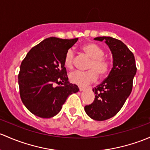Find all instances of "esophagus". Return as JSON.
<instances>
[{"mask_svg": "<svg viewBox=\"0 0 150 150\" xmlns=\"http://www.w3.org/2000/svg\"><path fill=\"white\" fill-rule=\"evenodd\" d=\"M79 89L80 91H83L86 89V87H79Z\"/></svg>", "mask_w": 150, "mask_h": 150, "instance_id": "34e87169", "label": "esophagus"}]
</instances>
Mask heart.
I'll list each match as a JSON object with an SVG mask.
<instances>
[{"label": "heart", "instance_id": "b5f03b06", "mask_svg": "<svg viewBox=\"0 0 150 150\" xmlns=\"http://www.w3.org/2000/svg\"><path fill=\"white\" fill-rule=\"evenodd\" d=\"M82 50L91 58L88 65L89 70L86 72L74 71L69 75L72 83L78 86H86L93 83L97 80L98 73L100 76H105L109 71L110 62L104 57V50L94 43H87L82 47ZM64 64L67 68L71 69L74 65V52L72 49L67 50L64 55Z\"/></svg>", "mask_w": 150, "mask_h": 150}]
</instances>
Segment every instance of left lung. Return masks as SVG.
<instances>
[{
  "instance_id": "left-lung-1",
  "label": "left lung",
  "mask_w": 150,
  "mask_h": 150,
  "mask_svg": "<svg viewBox=\"0 0 150 150\" xmlns=\"http://www.w3.org/2000/svg\"><path fill=\"white\" fill-rule=\"evenodd\" d=\"M94 39L105 41L109 47L113 56V67L107 78L93 89L95 99L85 106V111L94 120L104 121L114 116L128 98L137 67L133 53L121 41L111 37Z\"/></svg>"
}]
</instances>
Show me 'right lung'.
<instances>
[{
  "instance_id": "right-lung-1",
  "label": "right lung",
  "mask_w": 150,
  "mask_h": 150,
  "mask_svg": "<svg viewBox=\"0 0 150 150\" xmlns=\"http://www.w3.org/2000/svg\"><path fill=\"white\" fill-rule=\"evenodd\" d=\"M78 40L47 38L31 48L22 61L18 78L20 96L35 116L53 117L67 97L79 91L68 81L64 64L66 52Z\"/></svg>"
}]
</instances>
